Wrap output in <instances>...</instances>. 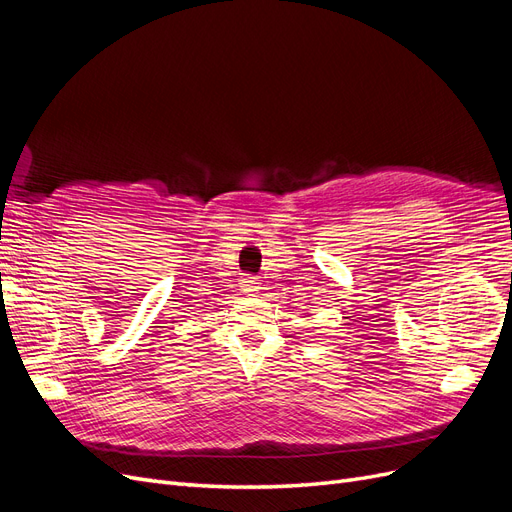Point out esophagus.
Wrapping results in <instances>:
<instances>
[{
  "instance_id": "1",
  "label": "esophagus",
  "mask_w": 512,
  "mask_h": 512,
  "mask_svg": "<svg viewBox=\"0 0 512 512\" xmlns=\"http://www.w3.org/2000/svg\"><path fill=\"white\" fill-rule=\"evenodd\" d=\"M241 288H243V292L256 294L260 290V281L256 277H243L241 279Z\"/></svg>"
}]
</instances>
